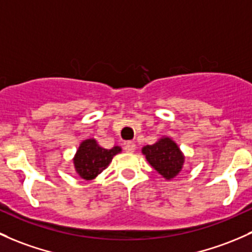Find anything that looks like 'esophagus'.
<instances>
[{
    "label": "esophagus",
    "mask_w": 252,
    "mask_h": 252,
    "mask_svg": "<svg viewBox=\"0 0 252 252\" xmlns=\"http://www.w3.org/2000/svg\"><path fill=\"white\" fill-rule=\"evenodd\" d=\"M135 148H136V145H135V142H133V141H128L124 144V150H126V152L133 153L135 151Z\"/></svg>",
    "instance_id": "obj_1"
}]
</instances>
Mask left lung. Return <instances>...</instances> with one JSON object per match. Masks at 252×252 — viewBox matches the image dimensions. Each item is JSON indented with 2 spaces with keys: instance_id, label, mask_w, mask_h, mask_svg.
Here are the masks:
<instances>
[{
  "instance_id": "8db88e82",
  "label": "left lung",
  "mask_w": 252,
  "mask_h": 252,
  "mask_svg": "<svg viewBox=\"0 0 252 252\" xmlns=\"http://www.w3.org/2000/svg\"><path fill=\"white\" fill-rule=\"evenodd\" d=\"M141 152L151 166L168 181L180 174L186 158L179 145L169 136H161L153 145H146Z\"/></svg>"
}]
</instances>
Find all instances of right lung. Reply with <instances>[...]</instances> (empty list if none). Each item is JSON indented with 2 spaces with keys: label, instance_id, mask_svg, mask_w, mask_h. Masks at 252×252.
<instances>
[{
  "label": "right lung",
  "instance_id": "right-lung-1",
  "mask_svg": "<svg viewBox=\"0 0 252 252\" xmlns=\"http://www.w3.org/2000/svg\"><path fill=\"white\" fill-rule=\"evenodd\" d=\"M122 152L119 146L111 150L101 147L95 139H86L79 144L73 157L76 174L86 181H91L110 165L112 158Z\"/></svg>",
  "mask_w": 252,
  "mask_h": 252
}]
</instances>
